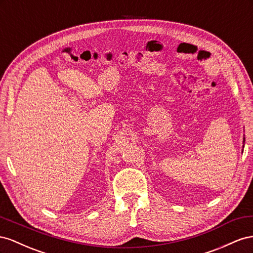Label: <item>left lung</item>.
Returning a JSON list of instances; mask_svg holds the SVG:
<instances>
[{"label":"left lung","instance_id":"left-lung-1","mask_svg":"<svg viewBox=\"0 0 253 253\" xmlns=\"http://www.w3.org/2000/svg\"><path fill=\"white\" fill-rule=\"evenodd\" d=\"M243 143H245V139H244V141H243ZM243 147H244V145H243Z\"/></svg>","mask_w":253,"mask_h":253}]
</instances>
